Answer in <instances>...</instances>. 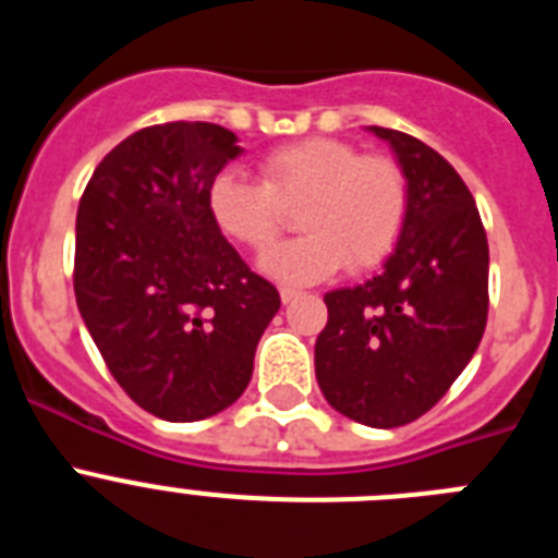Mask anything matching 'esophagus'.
Returning <instances> with one entry per match:
<instances>
[{"label": "esophagus", "instance_id": "esophagus-1", "mask_svg": "<svg viewBox=\"0 0 558 558\" xmlns=\"http://www.w3.org/2000/svg\"><path fill=\"white\" fill-rule=\"evenodd\" d=\"M279 295H282V302H284V304H290V302H295V299H299V295H302V290H295V288H282V290H279Z\"/></svg>", "mask_w": 558, "mask_h": 558}]
</instances>
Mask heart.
<instances>
[{
	"instance_id": "1",
	"label": "heart",
	"mask_w": 558,
	"mask_h": 558,
	"mask_svg": "<svg viewBox=\"0 0 558 558\" xmlns=\"http://www.w3.org/2000/svg\"><path fill=\"white\" fill-rule=\"evenodd\" d=\"M299 205L308 234L268 252L259 265L274 279L307 284L343 265L360 274L386 263L405 231L411 186L399 161L363 156L352 142L329 136L270 150L263 181L226 170L209 186L211 220L251 251H267Z\"/></svg>"
}]
</instances>
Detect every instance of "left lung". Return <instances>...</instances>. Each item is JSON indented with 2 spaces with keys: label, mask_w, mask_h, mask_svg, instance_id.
I'll use <instances>...</instances> for the list:
<instances>
[{
  "label": "left lung",
  "mask_w": 558,
  "mask_h": 558,
  "mask_svg": "<svg viewBox=\"0 0 558 558\" xmlns=\"http://www.w3.org/2000/svg\"><path fill=\"white\" fill-rule=\"evenodd\" d=\"M411 186L402 240L368 282L324 295L315 377L329 405L368 427H402L450 391L489 315V243L470 186L433 147L372 125Z\"/></svg>",
  "instance_id": "1"
}]
</instances>
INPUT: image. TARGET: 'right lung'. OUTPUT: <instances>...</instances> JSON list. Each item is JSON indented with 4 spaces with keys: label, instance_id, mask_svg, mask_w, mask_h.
Returning a JSON list of instances; mask_svg holds the SVG:
<instances>
[{
    "label": "right lung",
    "instance_id": "obj_1",
    "mask_svg": "<svg viewBox=\"0 0 558 558\" xmlns=\"http://www.w3.org/2000/svg\"><path fill=\"white\" fill-rule=\"evenodd\" d=\"M240 153L211 122L142 128L97 165L77 206L83 324L122 391L167 422L240 399L282 304L211 220V181Z\"/></svg>",
    "mask_w": 558,
    "mask_h": 558
}]
</instances>
